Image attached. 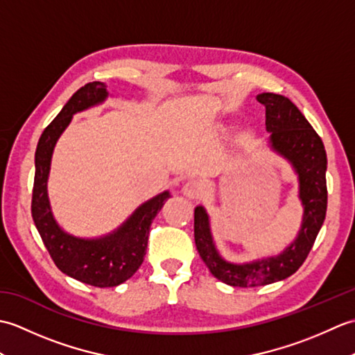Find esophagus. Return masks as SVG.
I'll list each match as a JSON object with an SVG mask.
<instances>
[{"instance_id": "1", "label": "esophagus", "mask_w": 355, "mask_h": 355, "mask_svg": "<svg viewBox=\"0 0 355 355\" xmlns=\"http://www.w3.org/2000/svg\"><path fill=\"white\" fill-rule=\"evenodd\" d=\"M182 192H183V195H184L186 198H189V200H198V198L201 197L202 189H201V184H200L198 182H195V180H191V182H187V183L183 186Z\"/></svg>"}]
</instances>
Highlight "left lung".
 <instances>
[{"label": "left lung", "instance_id": "left-lung-1", "mask_svg": "<svg viewBox=\"0 0 355 355\" xmlns=\"http://www.w3.org/2000/svg\"><path fill=\"white\" fill-rule=\"evenodd\" d=\"M256 101L266 107L267 146L291 164L299 183L304 215L293 243L276 256L248 262L225 261L215 245L207 210L195 207L193 233L197 250L216 279L232 286H261L296 273L310 253L327 215V153L322 139L288 97L262 93Z\"/></svg>", "mask_w": 355, "mask_h": 355}]
</instances>
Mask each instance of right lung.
I'll list each match as a JSON object with an SVG mask.
<instances>
[{"label": "right lung", "mask_w": 355, "mask_h": 355, "mask_svg": "<svg viewBox=\"0 0 355 355\" xmlns=\"http://www.w3.org/2000/svg\"><path fill=\"white\" fill-rule=\"evenodd\" d=\"M108 96L103 82H89L70 97L45 128L35 153L32 197L35 225L56 267L67 276L99 288L123 284L139 270L146 254L150 224L171 197L169 191L155 195L135 209L117 229L99 238L74 236L55 220L47 191L53 150L76 112L103 103Z\"/></svg>", "instance_id": "obj_1"}]
</instances>
